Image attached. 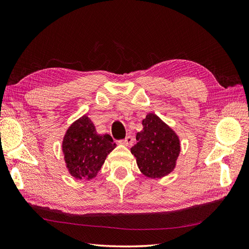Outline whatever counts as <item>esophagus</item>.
<instances>
[{
	"instance_id": "1",
	"label": "esophagus",
	"mask_w": 249,
	"mask_h": 249,
	"mask_svg": "<svg viewBox=\"0 0 249 249\" xmlns=\"http://www.w3.org/2000/svg\"><path fill=\"white\" fill-rule=\"evenodd\" d=\"M134 141H135V139H134V137L133 136H131V135H129V136H126L124 139H123L122 142L123 144H124V145H126V146H131L133 143H134Z\"/></svg>"
}]
</instances>
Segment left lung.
I'll return each instance as SVG.
<instances>
[{
	"mask_svg": "<svg viewBox=\"0 0 249 249\" xmlns=\"http://www.w3.org/2000/svg\"><path fill=\"white\" fill-rule=\"evenodd\" d=\"M143 130L136 135L131 148L139 169L148 178H161L175 168L179 154L178 138L168 125L155 114L142 122Z\"/></svg>",
	"mask_w": 249,
	"mask_h": 249,
	"instance_id": "obj_1",
	"label": "left lung"
}]
</instances>
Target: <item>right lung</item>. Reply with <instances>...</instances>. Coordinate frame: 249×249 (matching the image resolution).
<instances>
[{"mask_svg": "<svg viewBox=\"0 0 249 249\" xmlns=\"http://www.w3.org/2000/svg\"><path fill=\"white\" fill-rule=\"evenodd\" d=\"M62 147L71 175L79 179H90L101 170L115 143L110 135L97 134L91 120L85 115L67 130Z\"/></svg>", "mask_w": 249, "mask_h": 249, "instance_id": "add662e5", "label": "right lung"}]
</instances>
